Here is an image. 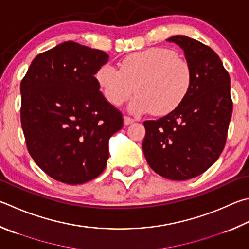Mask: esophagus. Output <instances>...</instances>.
<instances>
[{
    "mask_svg": "<svg viewBox=\"0 0 249 249\" xmlns=\"http://www.w3.org/2000/svg\"><path fill=\"white\" fill-rule=\"evenodd\" d=\"M135 122L134 119H132V117L129 116H124V124L125 125H129V124H133Z\"/></svg>",
    "mask_w": 249,
    "mask_h": 249,
    "instance_id": "1",
    "label": "esophagus"
}]
</instances>
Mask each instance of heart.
<instances>
[{
	"mask_svg": "<svg viewBox=\"0 0 249 249\" xmlns=\"http://www.w3.org/2000/svg\"><path fill=\"white\" fill-rule=\"evenodd\" d=\"M94 78L110 105L122 106L135 90L136 97L128 106L133 114L166 115L187 97L193 71L173 50L149 48L124 57L120 71L111 64L101 65Z\"/></svg>",
	"mask_w": 249,
	"mask_h": 249,
	"instance_id": "obj_1",
	"label": "heart"
}]
</instances>
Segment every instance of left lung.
Returning a JSON list of instances; mask_svg holds the SVG:
<instances>
[{
    "label": "left lung",
    "instance_id": "obj_1",
    "mask_svg": "<svg viewBox=\"0 0 249 249\" xmlns=\"http://www.w3.org/2000/svg\"><path fill=\"white\" fill-rule=\"evenodd\" d=\"M166 41L183 49L192 67V87L173 112L143 122L142 150L157 174L186 180L209 169L225 146L233 110L230 75L206 44L179 35Z\"/></svg>",
    "mask_w": 249,
    "mask_h": 249
}]
</instances>
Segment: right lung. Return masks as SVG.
<instances>
[{"label": "right lung", "instance_id": "1", "mask_svg": "<svg viewBox=\"0 0 249 249\" xmlns=\"http://www.w3.org/2000/svg\"><path fill=\"white\" fill-rule=\"evenodd\" d=\"M109 55L66 41L34 58L20 83V121L27 149L44 173L77 185L105 171L109 139L123 115L94 78Z\"/></svg>", "mask_w": 249, "mask_h": 249}]
</instances>
